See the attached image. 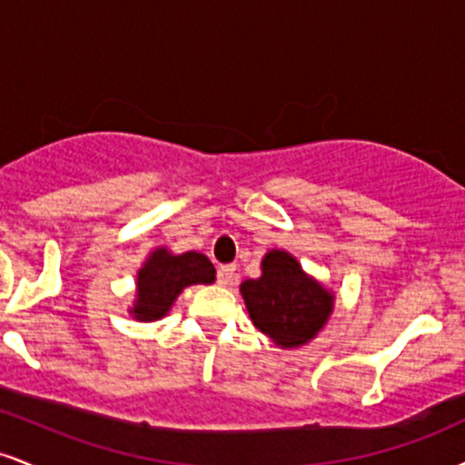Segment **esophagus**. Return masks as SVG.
<instances>
[{
  "label": "esophagus",
  "instance_id": "34e87169",
  "mask_svg": "<svg viewBox=\"0 0 465 465\" xmlns=\"http://www.w3.org/2000/svg\"><path fill=\"white\" fill-rule=\"evenodd\" d=\"M233 266H221L218 269V284L221 286H232L233 284V277H236V273H233Z\"/></svg>",
  "mask_w": 465,
  "mask_h": 465
}]
</instances>
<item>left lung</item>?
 I'll return each mask as SVG.
<instances>
[{"label": "left lung", "mask_w": 465, "mask_h": 465, "mask_svg": "<svg viewBox=\"0 0 465 465\" xmlns=\"http://www.w3.org/2000/svg\"><path fill=\"white\" fill-rule=\"evenodd\" d=\"M260 269L258 280L240 284L255 328L282 350H297L317 339L334 312V291L308 275L284 249H271Z\"/></svg>", "instance_id": "left-lung-1"}]
</instances>
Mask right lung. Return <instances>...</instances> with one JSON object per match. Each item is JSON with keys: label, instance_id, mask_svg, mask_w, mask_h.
Returning <instances> with one entry per match:
<instances>
[{"label": "right lung", "instance_id": "add662e5", "mask_svg": "<svg viewBox=\"0 0 465 465\" xmlns=\"http://www.w3.org/2000/svg\"><path fill=\"white\" fill-rule=\"evenodd\" d=\"M214 282L216 269L207 255L199 251L173 253L168 247H157L137 271L135 300L129 314L135 322H159L170 312L183 288Z\"/></svg>", "mask_w": 465, "mask_h": 465}]
</instances>
